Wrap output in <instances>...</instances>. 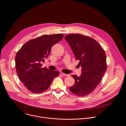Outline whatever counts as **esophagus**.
I'll return each instance as SVG.
<instances>
[{
  "instance_id": "1",
  "label": "esophagus",
  "mask_w": 126,
  "mask_h": 126,
  "mask_svg": "<svg viewBox=\"0 0 126 126\" xmlns=\"http://www.w3.org/2000/svg\"><path fill=\"white\" fill-rule=\"evenodd\" d=\"M61 74L63 75V76H69V74H65V73H61Z\"/></svg>"
}]
</instances>
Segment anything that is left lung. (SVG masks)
I'll return each instance as SVG.
<instances>
[{
	"label": "left lung",
	"mask_w": 126,
	"mask_h": 126,
	"mask_svg": "<svg viewBox=\"0 0 126 126\" xmlns=\"http://www.w3.org/2000/svg\"><path fill=\"white\" fill-rule=\"evenodd\" d=\"M82 67L79 77L72 75L75 80L70 90L79 96L92 92L101 82L107 70L105 51L95 39L80 34H70L65 36Z\"/></svg>",
	"instance_id": "left-lung-1"
}]
</instances>
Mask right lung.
<instances>
[{
    "label": "right lung",
    "instance_id": "add662e5",
    "mask_svg": "<svg viewBox=\"0 0 126 126\" xmlns=\"http://www.w3.org/2000/svg\"><path fill=\"white\" fill-rule=\"evenodd\" d=\"M61 34L45 35L30 40L17 52L15 67L18 76L29 90L34 93L43 92L49 87L58 71L41 68L51 52V47L61 41Z\"/></svg>",
    "mask_w": 126,
    "mask_h": 126
}]
</instances>
